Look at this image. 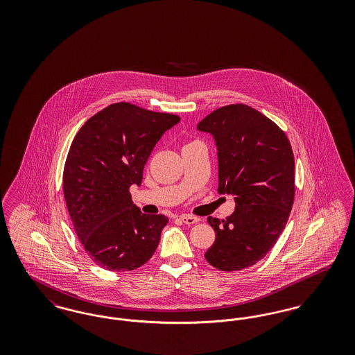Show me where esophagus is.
Wrapping results in <instances>:
<instances>
[{
  "mask_svg": "<svg viewBox=\"0 0 355 355\" xmlns=\"http://www.w3.org/2000/svg\"><path fill=\"white\" fill-rule=\"evenodd\" d=\"M180 220H182L186 225H193V223H197L200 218L194 217V216H189V214H184V216H180Z\"/></svg>",
  "mask_w": 355,
  "mask_h": 355,
  "instance_id": "obj_1",
  "label": "esophagus"
}]
</instances>
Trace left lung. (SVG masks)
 <instances>
[{
    "instance_id": "8db88e82",
    "label": "left lung",
    "mask_w": 355,
    "mask_h": 355,
    "mask_svg": "<svg viewBox=\"0 0 355 355\" xmlns=\"http://www.w3.org/2000/svg\"><path fill=\"white\" fill-rule=\"evenodd\" d=\"M197 129L216 141L218 193L236 201L226 220L207 218L216 241L205 258L218 270L250 268L286 226L295 191L291 145L271 119L243 103L214 110Z\"/></svg>"
}]
</instances>
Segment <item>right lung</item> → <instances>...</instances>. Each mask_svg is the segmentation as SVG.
I'll return each instance as SVG.
<instances>
[{"label": "right lung", "instance_id": "add662e5", "mask_svg": "<svg viewBox=\"0 0 355 355\" xmlns=\"http://www.w3.org/2000/svg\"><path fill=\"white\" fill-rule=\"evenodd\" d=\"M178 122L174 114L112 103L70 145L62 180L69 214L86 253L106 270H135L159 243L168 217L144 214L129 187L141 185L155 144Z\"/></svg>", "mask_w": 355, "mask_h": 355}]
</instances>
